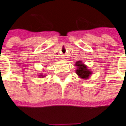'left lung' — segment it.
Returning <instances> with one entry per match:
<instances>
[{"instance_id":"left-lung-1","label":"left lung","mask_w":126,"mask_h":126,"mask_svg":"<svg viewBox=\"0 0 126 126\" xmlns=\"http://www.w3.org/2000/svg\"><path fill=\"white\" fill-rule=\"evenodd\" d=\"M75 65L77 67V68L76 69V73L80 78L86 80L90 78L91 75L93 74L91 70L89 69L88 66L82 62V61H78Z\"/></svg>"}]
</instances>
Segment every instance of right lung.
Here are the masks:
<instances>
[{"mask_svg": "<svg viewBox=\"0 0 126 126\" xmlns=\"http://www.w3.org/2000/svg\"><path fill=\"white\" fill-rule=\"evenodd\" d=\"M46 76V75H43V73H41L40 75H38V77L39 78H45Z\"/></svg>", "mask_w": 126, "mask_h": 126, "instance_id": "right-lung-1", "label": "right lung"}]
</instances>
